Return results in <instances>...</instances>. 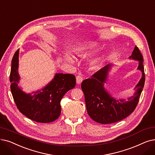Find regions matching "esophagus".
<instances>
[{
  "instance_id": "34e87169",
  "label": "esophagus",
  "mask_w": 155,
  "mask_h": 155,
  "mask_svg": "<svg viewBox=\"0 0 155 155\" xmlns=\"http://www.w3.org/2000/svg\"><path fill=\"white\" fill-rule=\"evenodd\" d=\"M83 77H82V76H80V75H78V76H77V77H76V80H77V84H81L82 82V81H83Z\"/></svg>"
}]
</instances>
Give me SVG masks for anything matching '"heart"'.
Returning a JSON list of instances; mask_svg holds the SVG:
<instances>
[{"instance_id":"obj_1","label":"heart","mask_w":155,"mask_h":155,"mask_svg":"<svg viewBox=\"0 0 155 155\" xmlns=\"http://www.w3.org/2000/svg\"><path fill=\"white\" fill-rule=\"evenodd\" d=\"M94 48H95V46L81 47V48H79L78 49H77V50L75 51V52L77 54H82V53L85 52L87 50L91 49ZM66 61L68 62L69 63H73L74 62V58L71 55H66ZM99 61H100V58H98V57L94 58H92L90 60L89 64L92 67V68H95V67H96L98 65Z\"/></svg>"}]
</instances>
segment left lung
<instances>
[{
	"instance_id": "left-lung-1",
	"label": "left lung",
	"mask_w": 155,
	"mask_h": 155,
	"mask_svg": "<svg viewBox=\"0 0 155 155\" xmlns=\"http://www.w3.org/2000/svg\"><path fill=\"white\" fill-rule=\"evenodd\" d=\"M130 59L139 61L137 70L142 72V77L135 87L134 95L127 98L117 99L106 91V83L108 73L112 64H107L91 77L82 82L81 88L84 93L86 108L89 117L95 122L108 124L122 120L134 111L143 89L145 74L143 66V57L136 46L129 57Z\"/></svg>"
}]
</instances>
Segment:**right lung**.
I'll use <instances>...</instances> for the list:
<instances>
[{
	"label": "right lung",
	"instance_id": "add662e5",
	"mask_svg": "<svg viewBox=\"0 0 155 155\" xmlns=\"http://www.w3.org/2000/svg\"><path fill=\"white\" fill-rule=\"evenodd\" d=\"M19 49L12 59L10 73L11 91L19 111L31 120L39 123L55 121L61 114V100L64 94L76 84L75 75L56 73L51 81L44 88L32 93L23 91L18 84Z\"/></svg>",
	"mask_w": 155,
	"mask_h": 155
}]
</instances>
